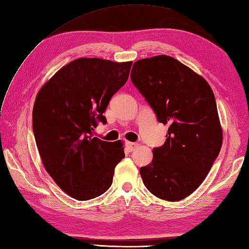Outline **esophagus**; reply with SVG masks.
<instances>
[{"instance_id": "obj_1", "label": "esophagus", "mask_w": 249, "mask_h": 249, "mask_svg": "<svg viewBox=\"0 0 249 249\" xmlns=\"http://www.w3.org/2000/svg\"><path fill=\"white\" fill-rule=\"evenodd\" d=\"M125 146H126L127 151L132 152V151H134L135 149H137L138 144H137V143H134V142H130V141H127V142L125 143Z\"/></svg>"}]
</instances>
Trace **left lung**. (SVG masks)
<instances>
[{
	"label": "left lung",
	"instance_id": "obj_1",
	"mask_svg": "<svg viewBox=\"0 0 249 249\" xmlns=\"http://www.w3.org/2000/svg\"><path fill=\"white\" fill-rule=\"evenodd\" d=\"M134 86L169 124L162 146L140 169L143 184L154 196L176 202L196 191L222 146L216 99L206 80L169 55L139 59L131 71Z\"/></svg>",
	"mask_w": 249,
	"mask_h": 249
}]
</instances>
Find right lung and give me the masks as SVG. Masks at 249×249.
<instances>
[{"label":"right lung","instance_id":"right-lung-1","mask_svg":"<svg viewBox=\"0 0 249 249\" xmlns=\"http://www.w3.org/2000/svg\"><path fill=\"white\" fill-rule=\"evenodd\" d=\"M132 62L82 57L64 66L38 91L32 111L33 133L46 171L79 201L109 190L124 157L120 140L94 137L111 97L126 83Z\"/></svg>","mask_w":249,"mask_h":249}]
</instances>
